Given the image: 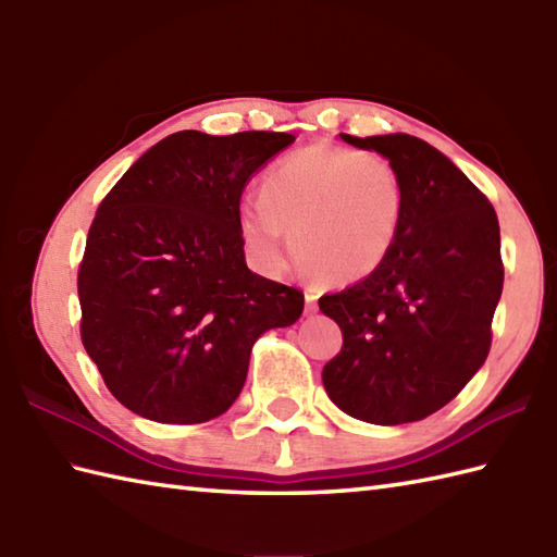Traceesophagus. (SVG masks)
<instances>
[{
	"mask_svg": "<svg viewBox=\"0 0 557 557\" xmlns=\"http://www.w3.org/2000/svg\"><path fill=\"white\" fill-rule=\"evenodd\" d=\"M304 299H306V313H313L318 309V304H315L318 301V292L309 287V289L304 292Z\"/></svg>",
	"mask_w": 557,
	"mask_h": 557,
	"instance_id": "1",
	"label": "esophagus"
}]
</instances>
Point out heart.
I'll list each match as a JSON object with an SVG mask.
<instances>
[{
    "label": "heart",
    "instance_id": "1",
    "mask_svg": "<svg viewBox=\"0 0 557 557\" xmlns=\"http://www.w3.org/2000/svg\"><path fill=\"white\" fill-rule=\"evenodd\" d=\"M405 198V182L387 158L321 144L292 152L265 174L263 196L242 200L239 227L268 272L299 260V243L306 268L347 285L385 263Z\"/></svg>",
    "mask_w": 557,
    "mask_h": 557
}]
</instances>
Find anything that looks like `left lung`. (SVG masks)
<instances>
[{
    "label": "left lung",
    "mask_w": 557,
    "mask_h": 557,
    "mask_svg": "<svg viewBox=\"0 0 557 557\" xmlns=\"http://www.w3.org/2000/svg\"><path fill=\"white\" fill-rule=\"evenodd\" d=\"M339 136L393 162L407 198L385 263L318 299L342 330V349L323 369L325 393L354 419L421 421L455 399L488 357L505 277L498 215L425 140Z\"/></svg>",
    "instance_id": "8db88e82"
}]
</instances>
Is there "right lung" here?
<instances>
[{"instance_id":"1","label":"right lung","mask_w":557,"mask_h":557,"mask_svg":"<svg viewBox=\"0 0 557 557\" xmlns=\"http://www.w3.org/2000/svg\"><path fill=\"white\" fill-rule=\"evenodd\" d=\"M292 134L176 132L102 198L78 265L81 339L126 409L203 423L239 397L256 339L304 294L246 268V182Z\"/></svg>"}]
</instances>
